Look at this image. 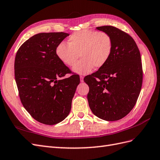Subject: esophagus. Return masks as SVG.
Returning <instances> with one entry per match:
<instances>
[{
	"label": "esophagus",
	"instance_id": "34e87169",
	"mask_svg": "<svg viewBox=\"0 0 160 160\" xmlns=\"http://www.w3.org/2000/svg\"><path fill=\"white\" fill-rule=\"evenodd\" d=\"M80 82H83V81H84V77H83V76H80Z\"/></svg>",
	"mask_w": 160,
	"mask_h": 160
}]
</instances>
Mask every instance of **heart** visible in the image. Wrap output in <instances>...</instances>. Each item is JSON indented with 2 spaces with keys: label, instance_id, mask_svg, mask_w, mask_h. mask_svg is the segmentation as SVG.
<instances>
[{
  "label": "heart",
  "instance_id": "obj_1",
  "mask_svg": "<svg viewBox=\"0 0 160 160\" xmlns=\"http://www.w3.org/2000/svg\"><path fill=\"white\" fill-rule=\"evenodd\" d=\"M68 44L62 42L57 45V57L64 65L72 67L80 56L81 60L72 70L81 75L91 73L94 67L104 66L113 51L112 36L102 31L84 30L75 32L69 38Z\"/></svg>",
  "mask_w": 160,
  "mask_h": 160
}]
</instances>
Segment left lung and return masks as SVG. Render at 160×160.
<instances>
[{
  "mask_svg": "<svg viewBox=\"0 0 160 160\" xmlns=\"http://www.w3.org/2000/svg\"><path fill=\"white\" fill-rule=\"evenodd\" d=\"M112 36L113 51L109 59L99 70L86 76L89 87V107L96 116L116 121L133 109L140 94L142 69L140 51L134 39L111 26L96 28Z\"/></svg>",
  "mask_w": 160,
  "mask_h": 160,
  "instance_id": "1",
  "label": "left lung"
}]
</instances>
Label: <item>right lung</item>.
Returning <instances> with one entry per match:
<instances>
[{"mask_svg": "<svg viewBox=\"0 0 160 160\" xmlns=\"http://www.w3.org/2000/svg\"><path fill=\"white\" fill-rule=\"evenodd\" d=\"M65 32L39 33L27 40L17 52L15 78L22 103L38 122L54 125L66 118L80 83L78 75L61 78L71 71L57 57Z\"/></svg>", "mask_w": 160, "mask_h": 160, "instance_id": "right-lung-1", "label": "right lung"}]
</instances>
